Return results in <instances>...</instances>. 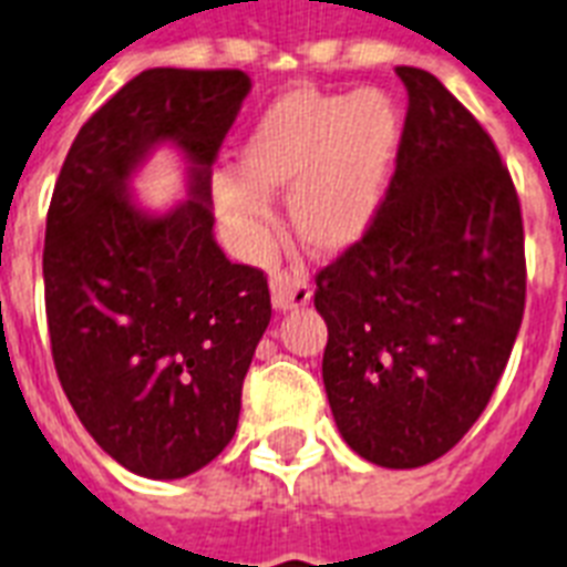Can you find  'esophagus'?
<instances>
[{
  "instance_id": "34e87169",
  "label": "esophagus",
  "mask_w": 567,
  "mask_h": 567,
  "mask_svg": "<svg viewBox=\"0 0 567 567\" xmlns=\"http://www.w3.org/2000/svg\"><path fill=\"white\" fill-rule=\"evenodd\" d=\"M269 287H271V305H275V310L289 312V310H301V307L310 305L312 287L307 284V278H301V275L278 271V275H271Z\"/></svg>"
}]
</instances>
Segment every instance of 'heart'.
Wrapping results in <instances>:
<instances>
[{"instance_id":"obj_1","label":"heart","mask_w":567,"mask_h":567,"mask_svg":"<svg viewBox=\"0 0 567 567\" xmlns=\"http://www.w3.org/2000/svg\"><path fill=\"white\" fill-rule=\"evenodd\" d=\"M392 93L292 87L257 116L239 163L213 172L210 193L243 251L271 239V193H289V225L316 257H342L369 237L404 146Z\"/></svg>"}]
</instances>
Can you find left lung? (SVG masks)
I'll return each instance as SVG.
<instances>
[{"label":"left lung","instance_id":"1","mask_svg":"<svg viewBox=\"0 0 567 567\" xmlns=\"http://www.w3.org/2000/svg\"><path fill=\"white\" fill-rule=\"evenodd\" d=\"M404 81V146L369 237L316 278L321 378L351 451L383 468L447 454L486 410L524 316L518 193L436 75Z\"/></svg>","mask_w":567,"mask_h":567}]
</instances>
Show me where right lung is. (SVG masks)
Masks as SVG:
<instances>
[{"mask_svg": "<svg viewBox=\"0 0 567 567\" xmlns=\"http://www.w3.org/2000/svg\"><path fill=\"white\" fill-rule=\"evenodd\" d=\"M248 90L239 70L140 72L81 125L54 184V369L96 445L140 477L181 480L225 451L269 328L262 271L213 237L210 166ZM161 145L188 163V198L148 212L130 181Z\"/></svg>", "mask_w": 567, "mask_h": 567, "instance_id": "right-lung-1", "label": "right lung"}]
</instances>
